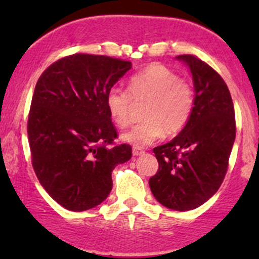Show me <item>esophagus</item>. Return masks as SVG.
Listing matches in <instances>:
<instances>
[{"label": "esophagus", "mask_w": 259, "mask_h": 259, "mask_svg": "<svg viewBox=\"0 0 259 259\" xmlns=\"http://www.w3.org/2000/svg\"><path fill=\"white\" fill-rule=\"evenodd\" d=\"M144 153H145V151L141 150V148H138V147L133 148V156L139 157V156H141V154H144Z\"/></svg>", "instance_id": "esophagus-1"}]
</instances>
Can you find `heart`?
Here are the masks:
<instances>
[{"mask_svg":"<svg viewBox=\"0 0 259 259\" xmlns=\"http://www.w3.org/2000/svg\"><path fill=\"white\" fill-rule=\"evenodd\" d=\"M133 100H148L144 121L121 135V140L135 147H146L163 134L179 133L192 114L195 94L192 86L162 64H152L134 74L127 91L112 88L106 95V107L112 120L119 127L132 123Z\"/></svg>","mask_w":259,"mask_h":259,"instance_id":"1","label":"heart"}]
</instances>
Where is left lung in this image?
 I'll return each mask as SVG.
<instances>
[{"instance_id": "obj_1", "label": "left lung", "mask_w": 259, "mask_h": 259, "mask_svg": "<svg viewBox=\"0 0 259 259\" xmlns=\"http://www.w3.org/2000/svg\"><path fill=\"white\" fill-rule=\"evenodd\" d=\"M192 74L195 105L190 120L168 144L154 147L158 171L150 179L156 200L174 210H191L221 187L236 135L233 100L225 81L203 61L181 55Z\"/></svg>"}]
</instances>
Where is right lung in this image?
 <instances>
[{
	"mask_svg": "<svg viewBox=\"0 0 259 259\" xmlns=\"http://www.w3.org/2000/svg\"><path fill=\"white\" fill-rule=\"evenodd\" d=\"M132 62L75 53L50 65L31 100L28 136L31 162L47 194L65 209L99 206L111 192L112 171L132 158V147L113 146L117 132L106 95Z\"/></svg>",
	"mask_w": 259,
	"mask_h": 259,
	"instance_id": "1",
	"label": "right lung"
}]
</instances>
